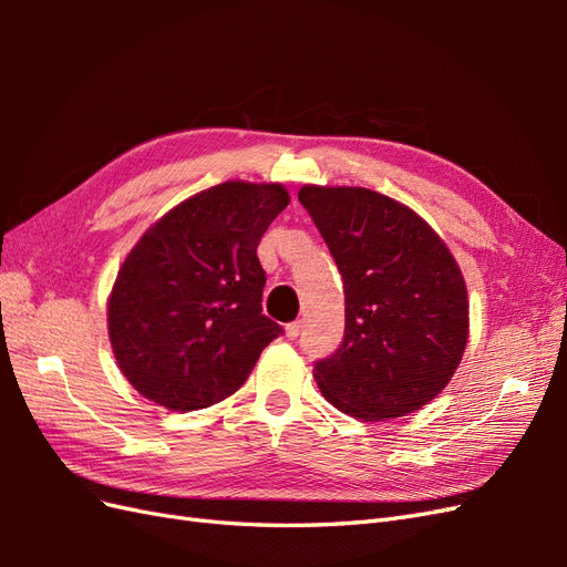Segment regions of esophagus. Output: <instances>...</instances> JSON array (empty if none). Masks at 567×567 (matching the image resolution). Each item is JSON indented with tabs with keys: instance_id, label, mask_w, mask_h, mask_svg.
I'll return each mask as SVG.
<instances>
[{
	"instance_id": "1",
	"label": "esophagus",
	"mask_w": 567,
	"mask_h": 567,
	"mask_svg": "<svg viewBox=\"0 0 567 567\" xmlns=\"http://www.w3.org/2000/svg\"><path fill=\"white\" fill-rule=\"evenodd\" d=\"M300 331H302V321L288 323V326H286V338H288V340H296V338L300 336Z\"/></svg>"
}]
</instances>
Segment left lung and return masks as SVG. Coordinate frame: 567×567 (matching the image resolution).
Segmentation results:
<instances>
[{"instance_id": "8db88e82", "label": "left lung", "mask_w": 567, "mask_h": 567, "mask_svg": "<svg viewBox=\"0 0 567 567\" xmlns=\"http://www.w3.org/2000/svg\"><path fill=\"white\" fill-rule=\"evenodd\" d=\"M346 286V338L315 367L342 414H414L447 388L468 342V293L440 234L404 203L364 186L305 184Z\"/></svg>"}]
</instances>
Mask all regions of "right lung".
Listing matches in <instances>:
<instances>
[{"mask_svg": "<svg viewBox=\"0 0 567 567\" xmlns=\"http://www.w3.org/2000/svg\"><path fill=\"white\" fill-rule=\"evenodd\" d=\"M290 196L234 179L182 200L144 231L109 296V338L130 385L169 411L227 400L281 333L262 315L257 244Z\"/></svg>", "mask_w": 567, "mask_h": 567, "instance_id": "right-lung-1", "label": "right lung"}]
</instances>
